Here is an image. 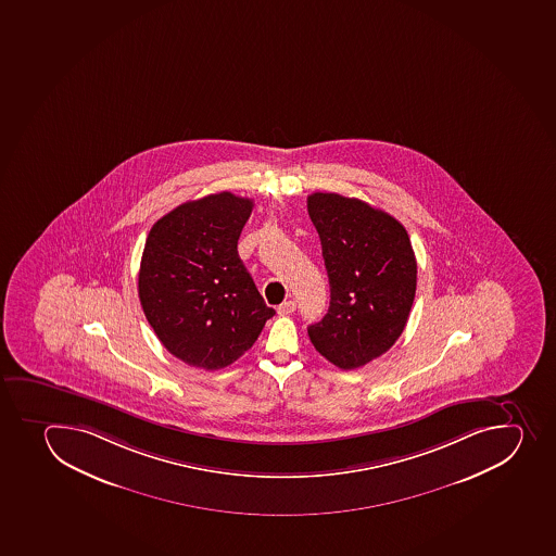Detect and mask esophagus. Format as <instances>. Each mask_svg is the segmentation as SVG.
Wrapping results in <instances>:
<instances>
[{
  "mask_svg": "<svg viewBox=\"0 0 556 556\" xmlns=\"http://www.w3.org/2000/svg\"><path fill=\"white\" fill-rule=\"evenodd\" d=\"M296 309V302L295 301H286L280 304L279 307H277V312H279V315H290V313L295 312Z\"/></svg>",
  "mask_w": 556,
  "mask_h": 556,
  "instance_id": "34e87169",
  "label": "esophagus"
}]
</instances>
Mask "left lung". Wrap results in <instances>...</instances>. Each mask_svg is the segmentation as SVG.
Returning <instances> with one entry per match:
<instances>
[{"instance_id":"left-lung-1","label":"left lung","mask_w":556,"mask_h":556,"mask_svg":"<svg viewBox=\"0 0 556 556\" xmlns=\"http://www.w3.org/2000/svg\"><path fill=\"white\" fill-rule=\"evenodd\" d=\"M307 212L323 243L331 286L329 309L307 334L340 369L369 364L391 350L416 295V255L396 217L356 198L313 192Z\"/></svg>"}]
</instances>
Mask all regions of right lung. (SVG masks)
I'll list each match as a JSON object with an SVG mask.
<instances>
[{"label":"right lung","instance_id":"1","mask_svg":"<svg viewBox=\"0 0 556 556\" xmlns=\"http://www.w3.org/2000/svg\"><path fill=\"white\" fill-rule=\"evenodd\" d=\"M252 208L250 198L208 194L160 217L146 239L140 304L165 350L192 367L232 364L276 315L239 260Z\"/></svg>","mask_w":556,"mask_h":556}]
</instances>
